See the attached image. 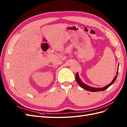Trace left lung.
I'll use <instances>...</instances> for the list:
<instances>
[{
  "instance_id": "left-lung-1",
  "label": "left lung",
  "mask_w": 127,
  "mask_h": 127,
  "mask_svg": "<svg viewBox=\"0 0 127 127\" xmlns=\"http://www.w3.org/2000/svg\"><path fill=\"white\" fill-rule=\"evenodd\" d=\"M118 71L117 72V75H118ZM117 75H116L114 77V78L112 80V82H111V83L109 84V85H107V86L104 87H102V88H95V87H91L90 86H88V85H86L85 84H84L83 82H82L81 81V80L80 79L79 76H78V73H77L76 75V80L79 85L81 86L83 88H84V90H85L88 91H90V92H99V91H104V90H106L107 88H108L111 85H112V84H113V83L115 82V80H116V79L117 78Z\"/></svg>"
}]
</instances>
